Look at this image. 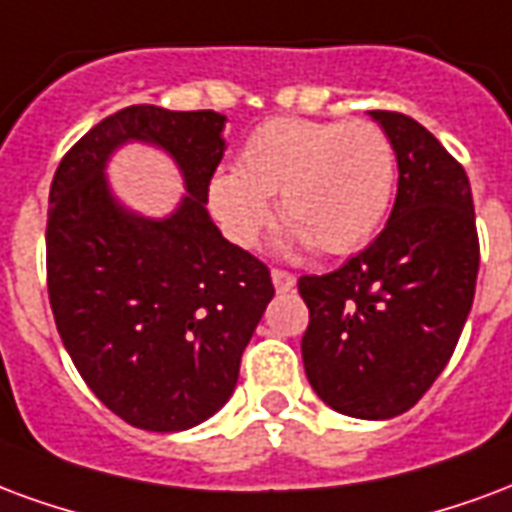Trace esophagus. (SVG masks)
<instances>
[{
  "label": "esophagus",
  "instance_id": "obj_1",
  "mask_svg": "<svg viewBox=\"0 0 512 512\" xmlns=\"http://www.w3.org/2000/svg\"><path fill=\"white\" fill-rule=\"evenodd\" d=\"M272 283H275V289L278 292H292L294 289V275L292 272H286V270H272Z\"/></svg>",
  "mask_w": 512,
  "mask_h": 512
}]
</instances>
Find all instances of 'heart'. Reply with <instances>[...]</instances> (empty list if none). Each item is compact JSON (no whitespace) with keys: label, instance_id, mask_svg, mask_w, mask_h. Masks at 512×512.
I'll return each instance as SVG.
<instances>
[{"label":"heart","instance_id":"heart-1","mask_svg":"<svg viewBox=\"0 0 512 512\" xmlns=\"http://www.w3.org/2000/svg\"><path fill=\"white\" fill-rule=\"evenodd\" d=\"M395 149L368 119L275 117L242 141L237 169L210 179V207L231 240L251 248L272 220V193L289 248L341 256L363 248L390 210Z\"/></svg>","mask_w":512,"mask_h":512}]
</instances>
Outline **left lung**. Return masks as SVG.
<instances>
[{"label":"left lung","mask_w":512,"mask_h":512,"mask_svg":"<svg viewBox=\"0 0 512 512\" xmlns=\"http://www.w3.org/2000/svg\"><path fill=\"white\" fill-rule=\"evenodd\" d=\"M398 158L390 220L365 251L297 281L308 382L335 412L390 420L445 371L475 300L480 240L464 166L398 111H371Z\"/></svg>","instance_id":"obj_1"}]
</instances>
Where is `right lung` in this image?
Segmentation results:
<instances>
[{
  "instance_id": "add662e5",
  "label": "right lung",
  "mask_w": 512,
  "mask_h": 512,
  "mask_svg": "<svg viewBox=\"0 0 512 512\" xmlns=\"http://www.w3.org/2000/svg\"><path fill=\"white\" fill-rule=\"evenodd\" d=\"M218 111L128 106L78 138L48 193L46 281L59 338L89 390L125 423L185 431L234 393L275 294L270 270L223 240L204 204L223 158ZM128 137L175 155L189 196L166 221L130 216L102 166Z\"/></svg>"
}]
</instances>
